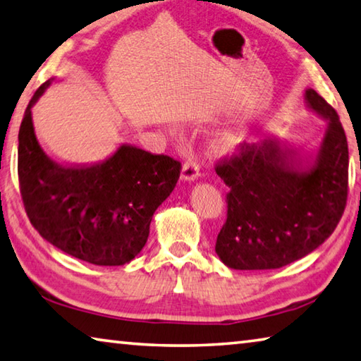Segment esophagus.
I'll return each mask as SVG.
<instances>
[{"instance_id":"esophagus-1","label":"esophagus","mask_w":361,"mask_h":361,"mask_svg":"<svg viewBox=\"0 0 361 361\" xmlns=\"http://www.w3.org/2000/svg\"><path fill=\"white\" fill-rule=\"evenodd\" d=\"M199 178V166L194 161L185 162L181 169V181H195Z\"/></svg>"}]
</instances>
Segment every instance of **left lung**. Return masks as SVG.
I'll return each mask as SVG.
<instances>
[{"mask_svg": "<svg viewBox=\"0 0 361 361\" xmlns=\"http://www.w3.org/2000/svg\"><path fill=\"white\" fill-rule=\"evenodd\" d=\"M304 102L326 122L315 149L267 137L216 166L229 188L215 252L237 271L279 269L304 258L338 226L347 202L349 148L338 113L314 89Z\"/></svg>", "mask_w": 361, "mask_h": 361, "instance_id": "1", "label": "left lung"}]
</instances>
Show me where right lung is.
Here are the masks:
<instances>
[{"label": "right lung", "instance_id": "1", "mask_svg": "<svg viewBox=\"0 0 361 361\" xmlns=\"http://www.w3.org/2000/svg\"><path fill=\"white\" fill-rule=\"evenodd\" d=\"M36 90L19 130V183L35 229L66 255L95 266H122L142 252L157 207L173 191L181 164L121 145L105 161L68 167L47 154L32 109L52 84Z\"/></svg>", "mask_w": 361, "mask_h": 361}]
</instances>
